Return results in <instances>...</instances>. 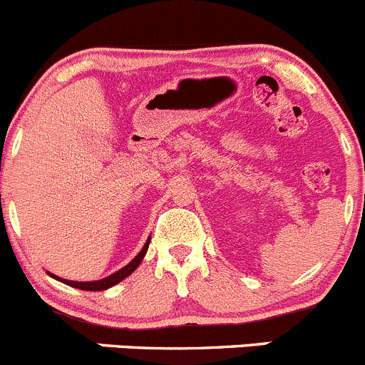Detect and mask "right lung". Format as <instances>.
I'll return each instance as SVG.
<instances>
[{"instance_id": "1", "label": "right lung", "mask_w": 365, "mask_h": 365, "mask_svg": "<svg viewBox=\"0 0 365 365\" xmlns=\"http://www.w3.org/2000/svg\"><path fill=\"white\" fill-rule=\"evenodd\" d=\"M149 243H150V237L145 241V245H143L142 250L138 252V255H136V257L133 259V261L129 262V264H125L124 268H120V269H118V272L111 273V275L104 277V279H101V280H92V282H76V280L60 279V277L53 275V273H48V275L53 277V279H55V280H58V282H63V284H67V286L76 287V289H83V291H104V289H110V287L117 286L118 282H122V280H124L125 277H129L133 272H135L136 268H138L140 262H142L143 257H145L147 248H149Z\"/></svg>"}]
</instances>
